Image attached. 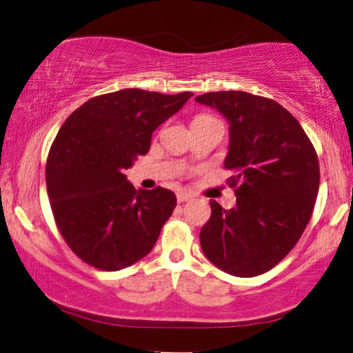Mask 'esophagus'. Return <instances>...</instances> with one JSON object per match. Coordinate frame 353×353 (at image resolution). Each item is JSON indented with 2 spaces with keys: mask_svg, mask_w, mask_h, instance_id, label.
Instances as JSON below:
<instances>
[{
  "mask_svg": "<svg viewBox=\"0 0 353 353\" xmlns=\"http://www.w3.org/2000/svg\"><path fill=\"white\" fill-rule=\"evenodd\" d=\"M192 194H189V192H186V190H181V192H178V195H176V200H178V203H184V201H189L190 199H192Z\"/></svg>",
  "mask_w": 353,
  "mask_h": 353,
  "instance_id": "34e87169",
  "label": "esophagus"
}]
</instances>
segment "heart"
<instances>
[{"label":"heart","instance_id":"1","mask_svg":"<svg viewBox=\"0 0 353 353\" xmlns=\"http://www.w3.org/2000/svg\"><path fill=\"white\" fill-rule=\"evenodd\" d=\"M200 117H201V116H200Z\"/></svg>","mask_w":353,"mask_h":353}]
</instances>
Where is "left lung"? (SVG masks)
<instances>
[{"mask_svg":"<svg viewBox=\"0 0 353 353\" xmlns=\"http://www.w3.org/2000/svg\"><path fill=\"white\" fill-rule=\"evenodd\" d=\"M195 101L230 123L225 169L232 173L236 206L211 200L200 243L209 262L237 277L279 263L298 243L319 189V163L293 114L274 101L245 91H219Z\"/></svg>","mask_w":353,"mask_h":353,"instance_id":"left-lung-1","label":"left lung"}]
</instances>
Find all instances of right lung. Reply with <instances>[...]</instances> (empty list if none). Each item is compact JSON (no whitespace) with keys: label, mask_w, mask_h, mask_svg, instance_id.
I'll use <instances>...</instances> for the list:
<instances>
[{"label":"right lung","mask_w":353,"mask_h":353,"mask_svg":"<svg viewBox=\"0 0 353 353\" xmlns=\"http://www.w3.org/2000/svg\"><path fill=\"white\" fill-rule=\"evenodd\" d=\"M192 96L108 92L85 102L59 130L46 163L48 196L68 246L91 267L119 271L157 243L176 196L164 188L136 190L125 170Z\"/></svg>","instance_id":"right-lung-1"}]
</instances>
